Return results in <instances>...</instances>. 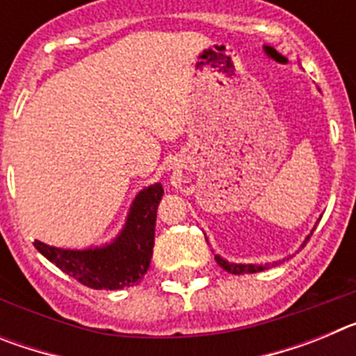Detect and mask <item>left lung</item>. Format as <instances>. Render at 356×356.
<instances>
[{"label": "left lung", "instance_id": "obj_1", "mask_svg": "<svg viewBox=\"0 0 356 356\" xmlns=\"http://www.w3.org/2000/svg\"><path fill=\"white\" fill-rule=\"evenodd\" d=\"M314 229H316V228H314ZM314 229H312V232H314ZM312 232H310V235H312ZM310 235L305 238V242L301 244V248L307 244L308 238H310ZM216 260H217V264H219V266L225 269V271L232 273V275H244V273H260V271H264V269H269L271 266H278L280 262H285V259H284V260H278V262H273V264H264V266H257V264H232V262H226L225 259H221L219 254H216Z\"/></svg>", "mask_w": 356, "mask_h": 356}]
</instances>
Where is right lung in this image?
Segmentation results:
<instances>
[{
	"instance_id": "add662e5",
	"label": "right lung",
	"mask_w": 356,
	"mask_h": 356,
	"mask_svg": "<svg viewBox=\"0 0 356 356\" xmlns=\"http://www.w3.org/2000/svg\"><path fill=\"white\" fill-rule=\"evenodd\" d=\"M163 196L160 184L143 188L128 212L121 234L102 248L64 250L35 241L33 246L58 269L96 291L134 287L149 269L155 246L156 209Z\"/></svg>"
}]
</instances>
